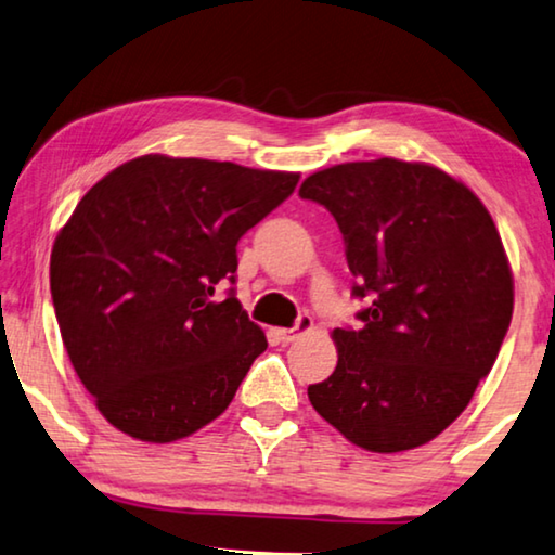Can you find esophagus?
<instances>
[{
  "mask_svg": "<svg viewBox=\"0 0 555 555\" xmlns=\"http://www.w3.org/2000/svg\"><path fill=\"white\" fill-rule=\"evenodd\" d=\"M310 330H312V318H310V314H300V318H297V322H295V327L278 330V335H280V339H283V343H293L295 337H300Z\"/></svg>",
  "mask_w": 555,
  "mask_h": 555,
  "instance_id": "esophagus-1",
  "label": "esophagus"
}]
</instances>
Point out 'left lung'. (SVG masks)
Wrapping results in <instances>:
<instances>
[{"label":"left lung","instance_id":"8db88e82","mask_svg":"<svg viewBox=\"0 0 555 555\" xmlns=\"http://www.w3.org/2000/svg\"><path fill=\"white\" fill-rule=\"evenodd\" d=\"M345 237L362 330H332L337 366L307 387L322 420L374 454L439 437L496 362L514 312L501 235L472 189L420 160H354L300 185Z\"/></svg>","mask_w":555,"mask_h":555}]
</instances>
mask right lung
Returning <instances> with one entry per match:
<instances>
[{
  "mask_svg": "<svg viewBox=\"0 0 555 555\" xmlns=\"http://www.w3.org/2000/svg\"><path fill=\"white\" fill-rule=\"evenodd\" d=\"M300 173L149 153L83 195L51 248L69 360L108 424L168 444L218 420L268 339L220 280Z\"/></svg>",
  "mask_w": 555,
  "mask_h": 555,
  "instance_id": "add662e5",
  "label": "right lung"
}]
</instances>
